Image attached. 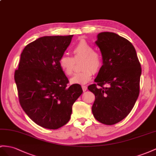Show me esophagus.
I'll return each mask as SVG.
<instances>
[{
    "label": "esophagus",
    "mask_w": 156,
    "mask_h": 156,
    "mask_svg": "<svg viewBox=\"0 0 156 156\" xmlns=\"http://www.w3.org/2000/svg\"><path fill=\"white\" fill-rule=\"evenodd\" d=\"M82 87L83 91H86L87 90V86H82Z\"/></svg>",
    "instance_id": "34e87169"
}]
</instances>
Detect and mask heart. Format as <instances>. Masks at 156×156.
I'll use <instances>...</instances> for the list:
<instances>
[{
  "instance_id": "1",
  "label": "heart",
  "mask_w": 156,
  "mask_h": 156,
  "mask_svg": "<svg viewBox=\"0 0 156 156\" xmlns=\"http://www.w3.org/2000/svg\"><path fill=\"white\" fill-rule=\"evenodd\" d=\"M74 57L62 55L59 58V66L63 73L70 76L73 73L74 60L83 58L81 73L75 74L70 78V82L74 84H85L92 78L93 73H97L101 70L103 65V58L101 54L94 51V48L86 41L80 40L73 49Z\"/></svg>"
}]
</instances>
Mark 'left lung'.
<instances>
[{
	"instance_id": "obj_1",
	"label": "left lung",
	"mask_w": 156,
	"mask_h": 156,
	"mask_svg": "<svg viewBox=\"0 0 156 156\" xmlns=\"http://www.w3.org/2000/svg\"><path fill=\"white\" fill-rule=\"evenodd\" d=\"M95 43L103 65L96 83L87 87L95 96L91 110L97 121L112 125L125 119L137 100L141 66L133 44L117 34L99 33Z\"/></svg>"
}]
</instances>
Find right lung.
<instances>
[{
	"instance_id": "add662e5",
	"label": "right lung",
	"mask_w": 156,
	"mask_h": 156,
	"mask_svg": "<svg viewBox=\"0 0 156 156\" xmlns=\"http://www.w3.org/2000/svg\"><path fill=\"white\" fill-rule=\"evenodd\" d=\"M73 37L44 36L29 43L15 71L21 107L35 123L45 129L66 125L74 103L83 92L79 84L68 86L69 80L58 64Z\"/></svg>"
}]
</instances>
